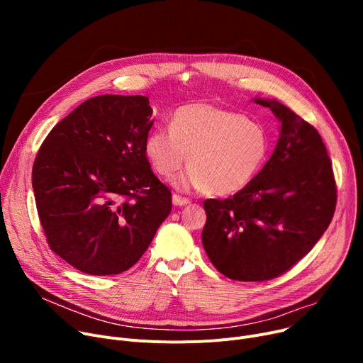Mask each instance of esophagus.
<instances>
[{"mask_svg": "<svg viewBox=\"0 0 363 363\" xmlns=\"http://www.w3.org/2000/svg\"><path fill=\"white\" fill-rule=\"evenodd\" d=\"M172 203H174V206L182 207V206L189 204L191 201H189V200L185 199V197H181V196H178V194H174V196H172Z\"/></svg>", "mask_w": 363, "mask_h": 363, "instance_id": "34e87169", "label": "esophagus"}]
</instances>
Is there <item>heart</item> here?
Returning <instances> with one entry per match:
<instances>
[{
	"label": "heart",
	"instance_id": "1",
	"mask_svg": "<svg viewBox=\"0 0 363 363\" xmlns=\"http://www.w3.org/2000/svg\"><path fill=\"white\" fill-rule=\"evenodd\" d=\"M152 169L170 178L186 162L191 164L174 179L178 189H206L231 196L249 185L269 152L266 129L244 114L208 103H189L172 114L170 129L151 130L144 141Z\"/></svg>",
	"mask_w": 363,
	"mask_h": 363
}]
</instances>
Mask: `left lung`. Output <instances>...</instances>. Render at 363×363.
Masks as SVG:
<instances>
[{"instance_id": "obj_1", "label": "left lung", "mask_w": 363, "mask_h": 363, "mask_svg": "<svg viewBox=\"0 0 363 363\" xmlns=\"http://www.w3.org/2000/svg\"><path fill=\"white\" fill-rule=\"evenodd\" d=\"M279 121L271 159L234 197L208 199L201 241L215 268L235 281H268L306 256L334 216L337 189L318 130L277 100L253 99Z\"/></svg>"}]
</instances>
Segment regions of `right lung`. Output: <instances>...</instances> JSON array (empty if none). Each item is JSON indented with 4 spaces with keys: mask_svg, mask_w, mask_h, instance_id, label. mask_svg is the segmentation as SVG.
Returning <instances> with one entry per match:
<instances>
[{
    "mask_svg": "<svg viewBox=\"0 0 363 363\" xmlns=\"http://www.w3.org/2000/svg\"><path fill=\"white\" fill-rule=\"evenodd\" d=\"M144 95H99L57 123L38 151L32 186L51 250L89 275L135 264L172 208L144 141Z\"/></svg>",
    "mask_w": 363,
    "mask_h": 363,
    "instance_id": "obj_1",
    "label": "right lung"
}]
</instances>
